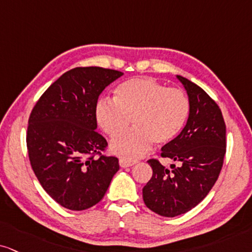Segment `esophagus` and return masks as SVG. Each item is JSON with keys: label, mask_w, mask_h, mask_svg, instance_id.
<instances>
[{"label": "esophagus", "mask_w": 252, "mask_h": 252, "mask_svg": "<svg viewBox=\"0 0 252 252\" xmlns=\"http://www.w3.org/2000/svg\"><path fill=\"white\" fill-rule=\"evenodd\" d=\"M136 163L135 160H127V159H124V158H121L119 160V164L120 167H123V168H127V167H132L134 166Z\"/></svg>", "instance_id": "34e87169"}]
</instances>
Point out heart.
Returning <instances> with one entry per match:
<instances>
[{
  "label": "heart",
  "mask_w": 252,
  "mask_h": 252,
  "mask_svg": "<svg viewBox=\"0 0 252 252\" xmlns=\"http://www.w3.org/2000/svg\"><path fill=\"white\" fill-rule=\"evenodd\" d=\"M190 101L182 90L167 88L152 78H132L114 91V100L100 99L95 119L111 138L126 130L133 120L136 129L111 144V151L127 159L147 153L154 142L166 145L180 134L187 123Z\"/></svg>",
  "instance_id": "b5f03b06"
}]
</instances>
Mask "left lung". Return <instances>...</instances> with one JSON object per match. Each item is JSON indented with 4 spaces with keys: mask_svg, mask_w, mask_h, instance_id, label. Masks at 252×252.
<instances>
[{
    "mask_svg": "<svg viewBox=\"0 0 252 252\" xmlns=\"http://www.w3.org/2000/svg\"><path fill=\"white\" fill-rule=\"evenodd\" d=\"M187 91L190 112L181 133L161 148V157L180 166L168 168L157 159L147 162L153 175L142 188L145 204L164 217H175L196 207L219 179L225 155V123L219 105L204 90L176 76Z\"/></svg>",
    "mask_w": 252,
    "mask_h": 252,
    "instance_id": "1",
    "label": "left lung"
}]
</instances>
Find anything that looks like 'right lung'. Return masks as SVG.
Instances as JSON below:
<instances>
[{"label": "right lung", "mask_w": 252, "mask_h": 252, "mask_svg": "<svg viewBox=\"0 0 252 252\" xmlns=\"http://www.w3.org/2000/svg\"><path fill=\"white\" fill-rule=\"evenodd\" d=\"M123 74L74 67L51 84L31 111L27 132L31 167L44 190L66 209L79 212L97 204L119 170L116 157L101 154L107 142L95 131V105L104 89Z\"/></svg>", "instance_id": "right-lung-1"}]
</instances>
